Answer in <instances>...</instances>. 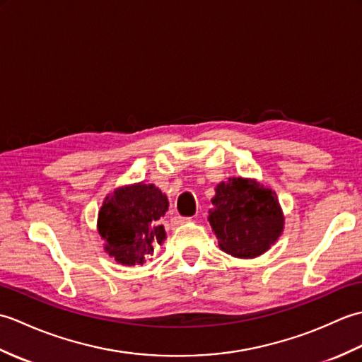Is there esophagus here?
Returning a JSON list of instances; mask_svg holds the SVG:
<instances>
[{"mask_svg": "<svg viewBox=\"0 0 362 362\" xmlns=\"http://www.w3.org/2000/svg\"><path fill=\"white\" fill-rule=\"evenodd\" d=\"M191 218H182V216H175L173 219V224L174 226H180V224H185V222H189Z\"/></svg>", "mask_w": 362, "mask_h": 362, "instance_id": "34e87169", "label": "esophagus"}]
</instances>
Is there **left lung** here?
I'll use <instances>...</instances> for the list:
<instances>
[{"mask_svg":"<svg viewBox=\"0 0 362 362\" xmlns=\"http://www.w3.org/2000/svg\"><path fill=\"white\" fill-rule=\"evenodd\" d=\"M214 191L209 221L222 252L235 258H257L279 241L284 214L275 191L244 177H228Z\"/></svg>","mask_w":362,"mask_h":362,"instance_id":"1","label":"left lung"}]
</instances>
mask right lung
<instances>
[{
  "instance_id": "1",
  "label": "right lung",
  "mask_w": 362,
  "mask_h": 362,
  "mask_svg": "<svg viewBox=\"0 0 362 362\" xmlns=\"http://www.w3.org/2000/svg\"><path fill=\"white\" fill-rule=\"evenodd\" d=\"M168 206L166 194L153 183L115 188L98 213V233L107 255L122 266H143L166 240L160 219Z\"/></svg>"
}]
</instances>
